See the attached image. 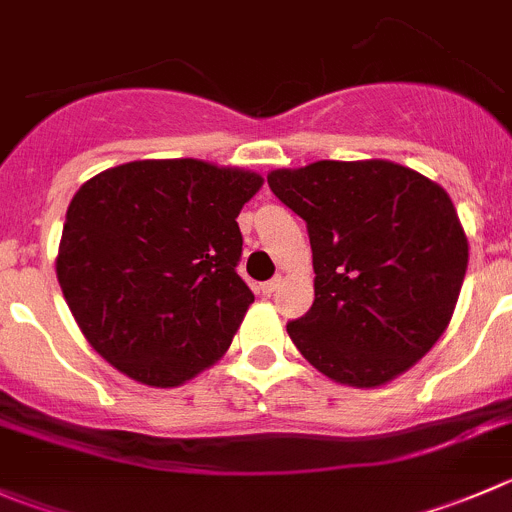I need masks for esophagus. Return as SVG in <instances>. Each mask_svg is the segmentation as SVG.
<instances>
[{
  "label": "esophagus",
  "instance_id": "1",
  "mask_svg": "<svg viewBox=\"0 0 512 512\" xmlns=\"http://www.w3.org/2000/svg\"><path fill=\"white\" fill-rule=\"evenodd\" d=\"M277 287H280V277H272V280L262 282V285H260V292H262V295H267V297H270L272 292L277 290Z\"/></svg>",
  "mask_w": 512,
  "mask_h": 512
}]
</instances>
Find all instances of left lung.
<instances>
[{"instance_id": "8db88e82", "label": "left lung", "mask_w": 512, "mask_h": 512, "mask_svg": "<svg viewBox=\"0 0 512 512\" xmlns=\"http://www.w3.org/2000/svg\"><path fill=\"white\" fill-rule=\"evenodd\" d=\"M267 185L310 235L315 302L287 322L302 357L352 388L413 367L448 327L468 270L448 192L388 160H320Z\"/></svg>"}]
</instances>
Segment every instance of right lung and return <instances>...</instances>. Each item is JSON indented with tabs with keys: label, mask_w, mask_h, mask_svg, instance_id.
Listing matches in <instances>:
<instances>
[{
	"label": "right lung",
	"mask_w": 512,
	"mask_h": 512,
	"mask_svg": "<svg viewBox=\"0 0 512 512\" xmlns=\"http://www.w3.org/2000/svg\"><path fill=\"white\" fill-rule=\"evenodd\" d=\"M255 172L140 160L99 172L67 207L57 280L89 345L137 382L175 388L220 360L255 302L237 275V215Z\"/></svg>",
	"instance_id": "1"
}]
</instances>
